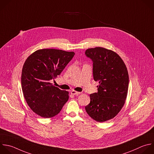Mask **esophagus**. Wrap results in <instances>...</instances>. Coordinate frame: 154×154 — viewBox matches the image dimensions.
I'll list each match as a JSON object with an SVG mask.
<instances>
[{
  "instance_id": "obj_1",
  "label": "esophagus",
  "mask_w": 154,
  "mask_h": 154,
  "mask_svg": "<svg viewBox=\"0 0 154 154\" xmlns=\"http://www.w3.org/2000/svg\"><path fill=\"white\" fill-rule=\"evenodd\" d=\"M71 94L72 95H78L80 94L81 92H77V91H71Z\"/></svg>"
}]
</instances>
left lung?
<instances>
[{"label":"left lung","mask_w":154,"mask_h":154,"mask_svg":"<svg viewBox=\"0 0 154 154\" xmlns=\"http://www.w3.org/2000/svg\"><path fill=\"white\" fill-rule=\"evenodd\" d=\"M93 62L94 80L99 82L98 92L90 94L85 106L88 114L98 122L115 117L123 108L128 94L129 75L121 57L113 51L101 47L86 50Z\"/></svg>","instance_id":"left-lung-1"}]
</instances>
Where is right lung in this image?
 I'll list each match as a JSON object with an SVG mask.
<instances>
[{"mask_svg":"<svg viewBox=\"0 0 154 154\" xmlns=\"http://www.w3.org/2000/svg\"><path fill=\"white\" fill-rule=\"evenodd\" d=\"M75 53L56 49H38L24 63L22 89L31 109L43 118L57 115L69 98L68 91L50 83L59 75Z\"/></svg>","mask_w":154,"mask_h":154,"instance_id":"right-lung-1","label":"right lung"}]
</instances>
